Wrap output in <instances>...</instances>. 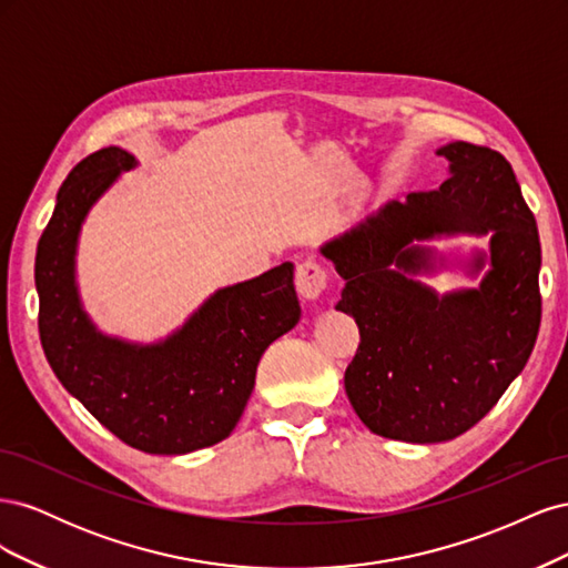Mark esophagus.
Segmentation results:
<instances>
[{
  "mask_svg": "<svg viewBox=\"0 0 568 568\" xmlns=\"http://www.w3.org/2000/svg\"><path fill=\"white\" fill-rule=\"evenodd\" d=\"M326 270L315 263V261H305L296 270V288L301 298L305 301H317L322 296V291L326 288Z\"/></svg>",
  "mask_w": 568,
  "mask_h": 568,
  "instance_id": "obj_1",
  "label": "esophagus"
}]
</instances>
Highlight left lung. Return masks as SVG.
<instances>
[{"label":"left lung","mask_w":568,"mask_h":568,"mask_svg":"<svg viewBox=\"0 0 568 568\" xmlns=\"http://www.w3.org/2000/svg\"><path fill=\"white\" fill-rule=\"evenodd\" d=\"M448 180L388 201L320 246L346 282L336 311L359 348L343 376L372 434L440 443L484 419L526 367L540 326V239L503 153L467 142L436 149ZM489 248L440 252L443 237ZM459 268L476 287L438 295L423 280Z\"/></svg>","instance_id":"obj_1"}]
</instances>
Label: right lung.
Listing matches in <instances>:
<instances>
[{"mask_svg":"<svg viewBox=\"0 0 568 568\" xmlns=\"http://www.w3.org/2000/svg\"><path fill=\"white\" fill-rule=\"evenodd\" d=\"M136 165L109 146L61 184L36 257L40 341L63 388L111 434L142 453L186 455L234 432L263 353L298 324L294 263L213 291L163 338L101 332L80 296L78 244L99 199Z\"/></svg>","mask_w":568,"mask_h":568,"instance_id":"1","label":"right lung"}]
</instances>
